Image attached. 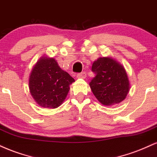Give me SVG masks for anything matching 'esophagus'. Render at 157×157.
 Returning a JSON list of instances; mask_svg holds the SVG:
<instances>
[{
  "mask_svg": "<svg viewBox=\"0 0 157 157\" xmlns=\"http://www.w3.org/2000/svg\"><path fill=\"white\" fill-rule=\"evenodd\" d=\"M86 76V75L85 72H82V73H78V74H77V77L79 78H85Z\"/></svg>",
  "mask_w": 157,
  "mask_h": 157,
  "instance_id": "1",
  "label": "esophagus"
}]
</instances>
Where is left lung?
<instances>
[{"label": "left lung", "instance_id": "1", "mask_svg": "<svg viewBox=\"0 0 157 157\" xmlns=\"http://www.w3.org/2000/svg\"><path fill=\"white\" fill-rule=\"evenodd\" d=\"M95 76L90 82L92 92L104 106L119 104L126 98L130 84L122 64L111 57H100L93 62Z\"/></svg>", "mask_w": 157, "mask_h": 157}]
</instances>
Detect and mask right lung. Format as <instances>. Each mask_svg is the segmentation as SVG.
I'll list each match as a JSON object with an SVG mask.
<instances>
[{
	"label": "right lung",
	"mask_w": 157,
	"mask_h": 157,
	"mask_svg": "<svg viewBox=\"0 0 157 157\" xmlns=\"http://www.w3.org/2000/svg\"><path fill=\"white\" fill-rule=\"evenodd\" d=\"M75 80L61 69L55 59L42 56L29 76L30 93L39 106L55 109L63 103Z\"/></svg>",
	"instance_id": "obj_1"
}]
</instances>
